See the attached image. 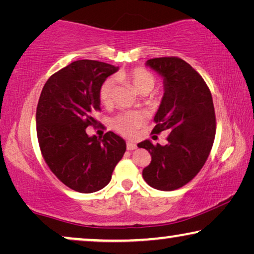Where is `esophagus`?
<instances>
[{"instance_id": "obj_1", "label": "esophagus", "mask_w": 254, "mask_h": 254, "mask_svg": "<svg viewBox=\"0 0 254 254\" xmlns=\"http://www.w3.org/2000/svg\"><path fill=\"white\" fill-rule=\"evenodd\" d=\"M126 145H127V150H135V149L137 148L136 143H134V142H129V141L127 142Z\"/></svg>"}]
</instances>
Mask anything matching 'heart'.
<instances>
[{"instance_id":"heart-1","label":"heart","mask_w":254,"mask_h":254,"mask_svg":"<svg viewBox=\"0 0 254 254\" xmlns=\"http://www.w3.org/2000/svg\"><path fill=\"white\" fill-rule=\"evenodd\" d=\"M117 78L129 82L133 88L142 95L150 92L156 84L155 76L144 68H134L128 71L120 72L117 75ZM113 86V78H107L100 86L99 99L104 105H109L112 102ZM142 123H143V117L140 113L125 112L114 118L112 120V126L120 134L131 137L136 135L138 127L141 126Z\"/></svg>"}]
</instances>
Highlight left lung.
I'll use <instances>...</instances> for the list:
<instances>
[{
	"mask_svg": "<svg viewBox=\"0 0 254 254\" xmlns=\"http://www.w3.org/2000/svg\"><path fill=\"white\" fill-rule=\"evenodd\" d=\"M163 77L164 95L155 114L152 133L170 131L168 143L137 144L150 152L142 176L159 190L180 189L195 177L213 147L216 119L210 90L199 72L182 59L156 58L145 62Z\"/></svg>",
	"mask_w": 254,
	"mask_h": 254,
	"instance_id": "obj_1",
	"label": "left lung"
}]
</instances>
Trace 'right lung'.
Here are the masks:
<instances>
[{"label": "right lung", "instance_id": "add662e5", "mask_svg": "<svg viewBox=\"0 0 254 254\" xmlns=\"http://www.w3.org/2000/svg\"><path fill=\"white\" fill-rule=\"evenodd\" d=\"M118 67L78 60L55 72L45 83L37 106V136L51 171L65 186L93 193L110 183L126 142L113 131L89 136L86 127L100 110L99 90Z\"/></svg>", "mask_w": 254, "mask_h": 254}]
</instances>
